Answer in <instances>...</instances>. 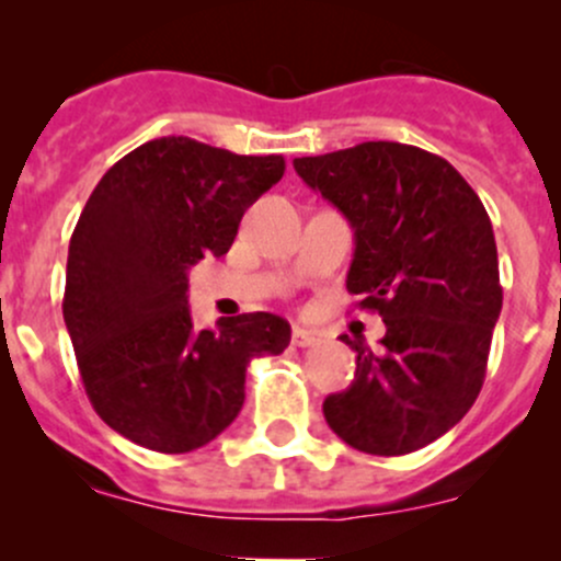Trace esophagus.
Masks as SVG:
<instances>
[{"mask_svg":"<svg viewBox=\"0 0 561 561\" xmlns=\"http://www.w3.org/2000/svg\"><path fill=\"white\" fill-rule=\"evenodd\" d=\"M290 342H293V347H314V344L320 342V336H317L314 331H307V328H296Z\"/></svg>","mask_w":561,"mask_h":561,"instance_id":"obj_1","label":"esophagus"}]
</instances>
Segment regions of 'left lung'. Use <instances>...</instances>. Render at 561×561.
<instances>
[{"label": "left lung", "instance_id": "left-lung-1", "mask_svg": "<svg viewBox=\"0 0 561 561\" xmlns=\"http://www.w3.org/2000/svg\"><path fill=\"white\" fill-rule=\"evenodd\" d=\"M355 236L347 290L386 322L382 347L353 344L355 380L322 401L350 448L404 456L456 426L483 388L502 312L491 219L448 160L369 140L293 160Z\"/></svg>", "mask_w": 561, "mask_h": 561}]
</instances>
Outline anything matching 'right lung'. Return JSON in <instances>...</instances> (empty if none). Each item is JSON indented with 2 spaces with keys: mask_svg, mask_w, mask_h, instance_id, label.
I'll return each instance as SVG.
<instances>
[{
  "mask_svg": "<svg viewBox=\"0 0 561 561\" xmlns=\"http://www.w3.org/2000/svg\"><path fill=\"white\" fill-rule=\"evenodd\" d=\"M285 173L184 135L129 151L94 186L70 239L65 325L94 412L157 454H190L244 407L247 364L279 355L290 322L268 312L192 325V265L222 257L244 211Z\"/></svg>",
  "mask_w": 561,
  "mask_h": 561,
  "instance_id": "add662e5",
  "label": "right lung"
}]
</instances>
